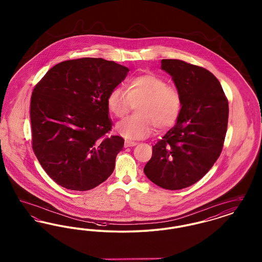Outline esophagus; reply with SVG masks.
I'll return each instance as SVG.
<instances>
[{"instance_id": "1", "label": "esophagus", "mask_w": 262, "mask_h": 262, "mask_svg": "<svg viewBox=\"0 0 262 262\" xmlns=\"http://www.w3.org/2000/svg\"><path fill=\"white\" fill-rule=\"evenodd\" d=\"M137 142L136 141H129V140H125V147H133V146H136Z\"/></svg>"}]
</instances>
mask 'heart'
<instances>
[{
	"label": "heart",
	"mask_w": 262,
	"mask_h": 262,
	"mask_svg": "<svg viewBox=\"0 0 262 262\" xmlns=\"http://www.w3.org/2000/svg\"><path fill=\"white\" fill-rule=\"evenodd\" d=\"M134 105L137 113L117 124V132L126 139H141L150 136L154 126L167 129L177 123L183 108V97L176 86L154 74L132 78L123 88L111 90L107 97L109 111L117 118L129 112Z\"/></svg>",
	"instance_id": "1"
}]
</instances>
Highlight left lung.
<instances>
[{"mask_svg": "<svg viewBox=\"0 0 262 262\" xmlns=\"http://www.w3.org/2000/svg\"><path fill=\"white\" fill-rule=\"evenodd\" d=\"M183 97L176 125L152 146L143 171L152 183L166 189L189 187L206 174L224 144L229 105L219 80L201 67L181 60H162Z\"/></svg>", "mask_w": 262, "mask_h": 262, "instance_id": "8db88e82", "label": "left lung"}]
</instances>
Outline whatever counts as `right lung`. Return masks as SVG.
Segmentation results:
<instances>
[{"mask_svg":"<svg viewBox=\"0 0 262 262\" xmlns=\"http://www.w3.org/2000/svg\"><path fill=\"white\" fill-rule=\"evenodd\" d=\"M128 69L101 58H81L50 69L30 102L32 148L45 172L61 187L84 191L113 173L124 138L108 137L107 97Z\"/></svg>","mask_w":262,"mask_h":262,"instance_id":"1","label":"right lung"}]
</instances>
